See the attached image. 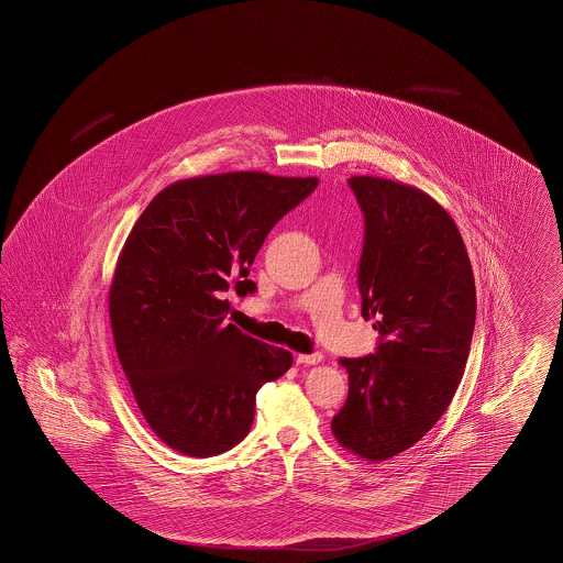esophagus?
Returning a JSON list of instances; mask_svg holds the SVG:
<instances>
[{
	"label": "esophagus",
	"mask_w": 563,
	"mask_h": 563,
	"mask_svg": "<svg viewBox=\"0 0 563 563\" xmlns=\"http://www.w3.org/2000/svg\"><path fill=\"white\" fill-rule=\"evenodd\" d=\"M323 360V356L316 352V354H297L295 356V362L297 364H305V366H313V364H319Z\"/></svg>",
	"instance_id": "34e87169"
}]
</instances>
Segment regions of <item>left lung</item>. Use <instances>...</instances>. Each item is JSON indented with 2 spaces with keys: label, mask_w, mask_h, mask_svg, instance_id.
Wrapping results in <instances>:
<instances>
[{
  "label": "left lung",
  "mask_w": 563,
  "mask_h": 563,
  "mask_svg": "<svg viewBox=\"0 0 563 563\" xmlns=\"http://www.w3.org/2000/svg\"><path fill=\"white\" fill-rule=\"evenodd\" d=\"M364 213L357 268L376 354L342 357L350 388L331 431L383 462L412 448L450 407L466 368L476 287L464 240L427 192L378 177L347 180Z\"/></svg>",
  "instance_id": "1"
}]
</instances>
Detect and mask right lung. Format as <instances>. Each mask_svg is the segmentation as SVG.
Segmentation results:
<instances>
[{
	"label": "right lung",
	"mask_w": 563,
	"mask_h": 563,
	"mask_svg": "<svg viewBox=\"0 0 563 563\" xmlns=\"http://www.w3.org/2000/svg\"><path fill=\"white\" fill-rule=\"evenodd\" d=\"M317 185L258 170L177 180L134 223L111 280V331L137 409L168 448L232 450L258 388L290 368V352L223 323V292L256 290L247 275L266 235Z\"/></svg>",
	"instance_id": "obj_1"
}]
</instances>
